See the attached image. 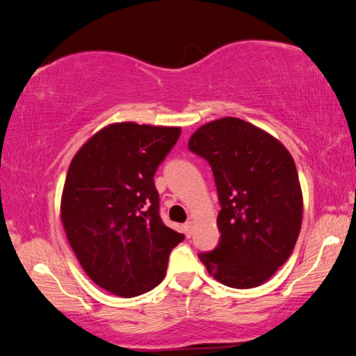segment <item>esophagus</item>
<instances>
[{"mask_svg":"<svg viewBox=\"0 0 356 356\" xmlns=\"http://www.w3.org/2000/svg\"><path fill=\"white\" fill-rule=\"evenodd\" d=\"M184 229H185V236H186V237H191V234H193V221L185 222Z\"/></svg>","mask_w":356,"mask_h":356,"instance_id":"obj_1","label":"esophagus"}]
</instances>
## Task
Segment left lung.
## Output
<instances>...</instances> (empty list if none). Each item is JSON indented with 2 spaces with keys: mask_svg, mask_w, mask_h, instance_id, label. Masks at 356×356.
Here are the masks:
<instances>
[{
  "mask_svg": "<svg viewBox=\"0 0 356 356\" xmlns=\"http://www.w3.org/2000/svg\"><path fill=\"white\" fill-rule=\"evenodd\" d=\"M188 147L212 166L221 204L220 243L200 254L201 262L225 286L264 284L292 254L303 221L291 152L268 131L237 118L201 125Z\"/></svg>",
  "mask_w": 356,
  "mask_h": 356,
  "instance_id": "8db88e82",
  "label": "left lung"
}]
</instances>
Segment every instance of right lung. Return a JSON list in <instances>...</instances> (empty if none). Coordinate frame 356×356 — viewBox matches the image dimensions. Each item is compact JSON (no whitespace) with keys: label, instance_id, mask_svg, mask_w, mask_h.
Here are the masks:
<instances>
[{"label":"right lung","instance_id":"add662e5","mask_svg":"<svg viewBox=\"0 0 356 356\" xmlns=\"http://www.w3.org/2000/svg\"><path fill=\"white\" fill-rule=\"evenodd\" d=\"M180 127L114 122L70 161L61 195L65 236L95 284L131 298L159 286L170 252L184 240L159 215L154 174Z\"/></svg>","mask_w":356,"mask_h":356}]
</instances>
